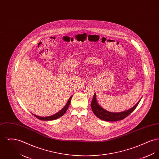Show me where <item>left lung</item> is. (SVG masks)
Masks as SVG:
<instances>
[{
    "label": "left lung",
    "instance_id": "1",
    "mask_svg": "<svg viewBox=\"0 0 159 159\" xmlns=\"http://www.w3.org/2000/svg\"><path fill=\"white\" fill-rule=\"evenodd\" d=\"M141 99L130 109H129L126 111H124L122 112L113 113L106 110L99 105L97 100L96 94L95 93L91 102V108L95 116L102 120L107 121H119L124 119L127 116H128L136 108Z\"/></svg>",
    "mask_w": 159,
    "mask_h": 159
}]
</instances>
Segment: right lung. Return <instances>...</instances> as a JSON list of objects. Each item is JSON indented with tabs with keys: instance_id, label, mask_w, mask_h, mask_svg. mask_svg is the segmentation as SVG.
<instances>
[{
	"instance_id": "obj_1",
	"label": "right lung",
	"mask_w": 159,
	"mask_h": 159,
	"mask_svg": "<svg viewBox=\"0 0 159 159\" xmlns=\"http://www.w3.org/2000/svg\"><path fill=\"white\" fill-rule=\"evenodd\" d=\"M71 98H72V96L70 97V98L68 99V102H67L66 106H64L62 108V109H61L60 111H58L57 113L55 114L52 115V116H46V117H40V116H38L37 115H35L34 114H32L34 115L36 118H38V119H40L41 120L48 121V120H53L57 119L61 117V116H62L65 114V113L67 111L68 107H69V105H70V103Z\"/></svg>"
}]
</instances>
